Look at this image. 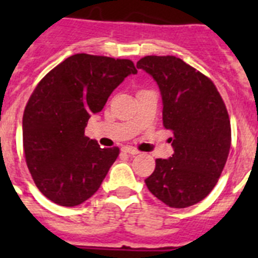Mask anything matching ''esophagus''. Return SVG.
I'll return each instance as SVG.
<instances>
[{
    "mask_svg": "<svg viewBox=\"0 0 258 258\" xmlns=\"http://www.w3.org/2000/svg\"><path fill=\"white\" fill-rule=\"evenodd\" d=\"M122 151L126 152V154H129V155H138V154H140V151H138V150H136L134 147H127V146L122 149Z\"/></svg>",
    "mask_w": 258,
    "mask_h": 258,
    "instance_id": "34e87169",
    "label": "esophagus"
}]
</instances>
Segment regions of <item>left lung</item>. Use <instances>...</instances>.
<instances>
[{
	"instance_id": "left-lung-1",
	"label": "left lung",
	"mask_w": 258,
	"mask_h": 258,
	"mask_svg": "<svg viewBox=\"0 0 258 258\" xmlns=\"http://www.w3.org/2000/svg\"><path fill=\"white\" fill-rule=\"evenodd\" d=\"M156 81L163 124L173 132L174 154L156 159L146 186L170 208L202 202L217 183L231 146V126L222 98L211 80L173 55L137 61Z\"/></svg>"
}]
</instances>
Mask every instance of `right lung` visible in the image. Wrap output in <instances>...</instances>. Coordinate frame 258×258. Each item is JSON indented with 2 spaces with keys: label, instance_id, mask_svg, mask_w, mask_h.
<instances>
[{
  "label": "right lung",
  "instance_id": "obj_1",
  "mask_svg": "<svg viewBox=\"0 0 258 258\" xmlns=\"http://www.w3.org/2000/svg\"><path fill=\"white\" fill-rule=\"evenodd\" d=\"M136 74L129 59L75 54L36 86L23 115V147L36 186L52 203L80 206L101 187L118 149H101L85 127Z\"/></svg>",
  "mask_w": 258,
  "mask_h": 258
}]
</instances>
